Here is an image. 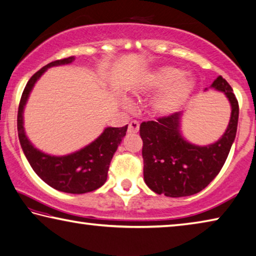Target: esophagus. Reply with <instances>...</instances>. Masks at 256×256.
<instances>
[{
	"label": "esophagus",
	"instance_id": "1",
	"mask_svg": "<svg viewBox=\"0 0 256 256\" xmlns=\"http://www.w3.org/2000/svg\"><path fill=\"white\" fill-rule=\"evenodd\" d=\"M139 128H140L139 122L132 120L131 123L128 124V132H130V133H136L138 131H139Z\"/></svg>",
	"mask_w": 256,
	"mask_h": 256
}]
</instances>
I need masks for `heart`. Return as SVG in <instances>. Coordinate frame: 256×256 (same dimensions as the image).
I'll use <instances>...</instances> for the list:
<instances>
[{
	"instance_id": "heart-1",
	"label": "heart",
	"mask_w": 256,
	"mask_h": 256,
	"mask_svg": "<svg viewBox=\"0 0 256 256\" xmlns=\"http://www.w3.org/2000/svg\"><path fill=\"white\" fill-rule=\"evenodd\" d=\"M196 90V80L178 67L165 66L152 72L138 88V94L160 93L152 102V110L157 116H170L179 112Z\"/></svg>"
}]
</instances>
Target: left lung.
Here are the masks:
<instances>
[{
  "label": "left lung",
  "mask_w": 256,
  "mask_h": 256,
  "mask_svg": "<svg viewBox=\"0 0 256 256\" xmlns=\"http://www.w3.org/2000/svg\"><path fill=\"white\" fill-rule=\"evenodd\" d=\"M210 88L224 93L231 104L229 125L216 142H188L180 131V112L141 123L144 179L154 192L168 197L192 196L206 188L224 165L236 138L239 106L232 88L222 76Z\"/></svg>",
  "instance_id": "8db88e82"
}]
</instances>
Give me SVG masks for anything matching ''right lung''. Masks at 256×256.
<instances>
[{"label":"right lung","mask_w":256,"mask_h":256,"mask_svg":"<svg viewBox=\"0 0 256 256\" xmlns=\"http://www.w3.org/2000/svg\"><path fill=\"white\" fill-rule=\"evenodd\" d=\"M74 60L75 56L56 60L30 77L19 102L17 126L22 152L40 179L59 192L85 194L100 188L106 182L112 158L126 134L128 125L123 128H106L93 142L66 156H51L36 149L28 140L24 128V108L38 80L48 68L70 64Z\"/></svg>","instance_id":"add662e5"}]
</instances>
